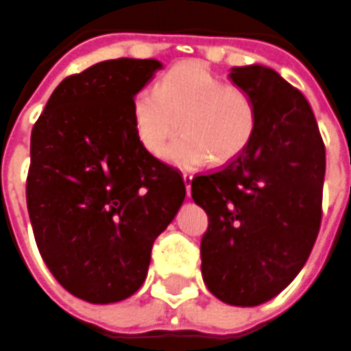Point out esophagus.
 <instances>
[{"instance_id": "esophagus-1", "label": "esophagus", "mask_w": 351, "mask_h": 351, "mask_svg": "<svg viewBox=\"0 0 351 351\" xmlns=\"http://www.w3.org/2000/svg\"><path fill=\"white\" fill-rule=\"evenodd\" d=\"M182 180H184V186H186V194L190 196V186H192V175L184 173V175H182Z\"/></svg>"}]
</instances>
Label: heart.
Here are the masks:
<instances>
[{
	"label": "heart",
	"instance_id": "heart-1",
	"mask_svg": "<svg viewBox=\"0 0 351 351\" xmlns=\"http://www.w3.org/2000/svg\"><path fill=\"white\" fill-rule=\"evenodd\" d=\"M254 97L225 85L198 64H184L159 79L157 89L145 87L134 97L132 122L139 143L161 155L182 124L184 134L171 143L165 157L182 169L227 163L247 149L256 132Z\"/></svg>",
	"mask_w": 351,
	"mask_h": 351
}]
</instances>
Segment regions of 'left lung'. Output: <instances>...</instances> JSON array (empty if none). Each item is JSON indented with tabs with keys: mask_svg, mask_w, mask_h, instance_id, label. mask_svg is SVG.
<instances>
[{
	"mask_svg": "<svg viewBox=\"0 0 351 351\" xmlns=\"http://www.w3.org/2000/svg\"><path fill=\"white\" fill-rule=\"evenodd\" d=\"M237 87L256 103L247 149L192 180L208 213L199 256L204 284L237 307L270 301L293 282L317 241L326 153L311 104L270 67H233Z\"/></svg>",
	"mask_w": 351,
	"mask_h": 351,
	"instance_id": "left-lung-1",
	"label": "left lung"
}]
</instances>
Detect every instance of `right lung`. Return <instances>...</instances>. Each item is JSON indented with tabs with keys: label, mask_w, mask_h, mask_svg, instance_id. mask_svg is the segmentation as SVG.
<instances>
[{
	"label": "right lung",
	"mask_w": 351,
	"mask_h": 351,
	"mask_svg": "<svg viewBox=\"0 0 351 351\" xmlns=\"http://www.w3.org/2000/svg\"><path fill=\"white\" fill-rule=\"evenodd\" d=\"M163 64L118 58L66 77L31 134L27 208L48 270L71 295L116 303L145 282L182 206L180 171L139 143L132 103Z\"/></svg>",
	"instance_id": "add662e5"
}]
</instances>
